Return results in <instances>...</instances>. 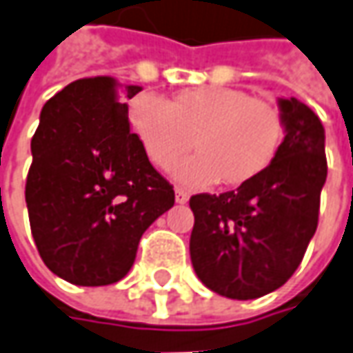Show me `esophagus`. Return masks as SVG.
<instances>
[{
  "mask_svg": "<svg viewBox=\"0 0 353 353\" xmlns=\"http://www.w3.org/2000/svg\"><path fill=\"white\" fill-rule=\"evenodd\" d=\"M176 201L177 203H188L189 201V193L185 189L181 188H176Z\"/></svg>",
  "mask_w": 353,
  "mask_h": 353,
  "instance_id": "obj_1",
  "label": "esophagus"
}]
</instances>
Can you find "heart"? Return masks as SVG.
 I'll return each instance as SVG.
<instances>
[{"label":"heart","mask_w":353,"mask_h":353,"mask_svg":"<svg viewBox=\"0 0 353 353\" xmlns=\"http://www.w3.org/2000/svg\"><path fill=\"white\" fill-rule=\"evenodd\" d=\"M128 119L144 154L162 170L195 139L199 152L174 170L177 181L191 188L219 179L232 188L248 183L274 162L285 134L275 105L223 85L183 90L172 101L144 93L130 103Z\"/></svg>","instance_id":"1"}]
</instances>
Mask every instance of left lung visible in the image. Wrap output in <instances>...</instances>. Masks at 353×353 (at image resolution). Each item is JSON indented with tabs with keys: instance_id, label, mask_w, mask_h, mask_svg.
<instances>
[{
	"instance_id": "left-lung-1",
	"label": "left lung",
	"mask_w": 353,
	"mask_h": 353,
	"mask_svg": "<svg viewBox=\"0 0 353 353\" xmlns=\"http://www.w3.org/2000/svg\"><path fill=\"white\" fill-rule=\"evenodd\" d=\"M285 139L260 176L221 195L189 199V254L201 283L228 299L272 293L295 274L319 225L326 181L324 127L295 97L277 99Z\"/></svg>"
}]
</instances>
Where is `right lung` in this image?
<instances>
[{
    "instance_id": "obj_1",
    "label": "right lung",
    "mask_w": 353,
    "mask_h": 353,
    "mask_svg": "<svg viewBox=\"0 0 353 353\" xmlns=\"http://www.w3.org/2000/svg\"><path fill=\"white\" fill-rule=\"evenodd\" d=\"M140 90L107 76L78 79L41 111L25 201L41 258L68 283L123 279L144 230L174 207V188L130 132L123 101Z\"/></svg>"
}]
</instances>
